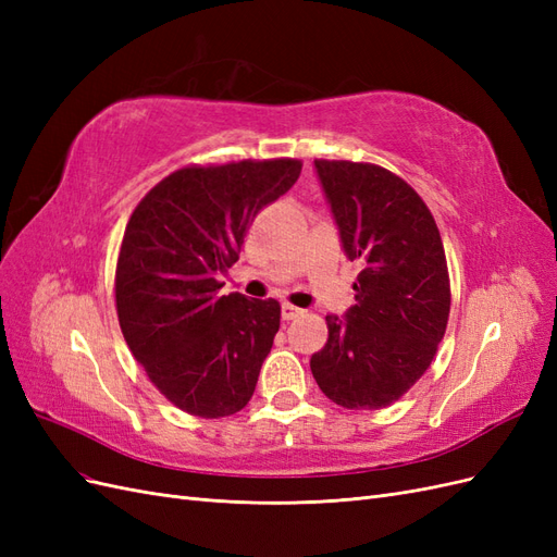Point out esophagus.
Segmentation results:
<instances>
[{
    "label": "esophagus",
    "mask_w": 557,
    "mask_h": 557,
    "mask_svg": "<svg viewBox=\"0 0 557 557\" xmlns=\"http://www.w3.org/2000/svg\"><path fill=\"white\" fill-rule=\"evenodd\" d=\"M301 313H305V311L297 309L295 305H290V301H283V307H281L283 320H293V318H297V315H301Z\"/></svg>",
    "instance_id": "34e87169"
}]
</instances>
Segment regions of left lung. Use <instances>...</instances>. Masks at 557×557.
I'll list each match as a JSON object with an SVG mask.
<instances>
[{
	"mask_svg": "<svg viewBox=\"0 0 557 557\" xmlns=\"http://www.w3.org/2000/svg\"><path fill=\"white\" fill-rule=\"evenodd\" d=\"M348 260L360 262L346 320L325 315L311 372L344 409L391 407L428 372L450 313L440 227L397 174L372 162L315 160Z\"/></svg>",
	"mask_w": 557,
	"mask_h": 557,
	"instance_id": "obj_1",
	"label": "left lung"
}]
</instances>
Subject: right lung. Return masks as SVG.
<instances>
[{
    "label": "right lung",
    "instance_id": "add662e5",
    "mask_svg": "<svg viewBox=\"0 0 557 557\" xmlns=\"http://www.w3.org/2000/svg\"><path fill=\"white\" fill-rule=\"evenodd\" d=\"M301 160L190 164L132 211L115 264V311L132 356L181 411H242L281 325L276 299L221 295L256 215L288 193Z\"/></svg>",
    "mask_w": 557,
    "mask_h": 557
}]
</instances>
